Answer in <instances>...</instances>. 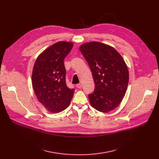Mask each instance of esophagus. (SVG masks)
<instances>
[{
	"instance_id": "1",
	"label": "esophagus",
	"mask_w": 159,
	"mask_h": 159,
	"mask_svg": "<svg viewBox=\"0 0 159 159\" xmlns=\"http://www.w3.org/2000/svg\"><path fill=\"white\" fill-rule=\"evenodd\" d=\"M76 86H77V88L80 89V88L82 87V84H77V85H76Z\"/></svg>"
}]
</instances>
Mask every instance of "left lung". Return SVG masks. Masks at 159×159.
<instances>
[{
  "label": "left lung",
  "instance_id": "8db88e82",
  "mask_svg": "<svg viewBox=\"0 0 159 159\" xmlns=\"http://www.w3.org/2000/svg\"><path fill=\"white\" fill-rule=\"evenodd\" d=\"M80 51L91 70L95 88L89 94L91 106L107 112L116 108L123 99L128 85L129 72L122 57L109 45L90 42Z\"/></svg>",
  "mask_w": 159,
  "mask_h": 159
}]
</instances>
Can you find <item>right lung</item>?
I'll list each match as a JSON object with an SVG mask.
<instances>
[{
    "instance_id": "right-lung-1",
    "label": "right lung",
    "mask_w": 159,
    "mask_h": 159,
    "mask_svg": "<svg viewBox=\"0 0 159 159\" xmlns=\"http://www.w3.org/2000/svg\"><path fill=\"white\" fill-rule=\"evenodd\" d=\"M73 43L60 41L43 51L37 58L33 70L32 84L38 101L48 111L57 113L69 106L75 89L66 84L64 59Z\"/></svg>"
}]
</instances>
